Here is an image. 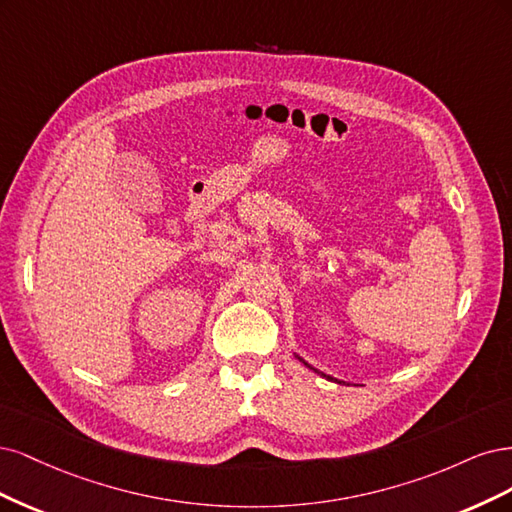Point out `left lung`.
<instances>
[{"mask_svg": "<svg viewBox=\"0 0 512 512\" xmlns=\"http://www.w3.org/2000/svg\"><path fill=\"white\" fill-rule=\"evenodd\" d=\"M300 361H304V359H300ZM304 364H306V361H304ZM306 366H308V364H306ZM308 368H312V366H308ZM312 370H315V368H312ZM315 372H319V370H315ZM319 374H321V376H325L323 372H319ZM325 378H329V381H334V378H332V376H325Z\"/></svg>", "mask_w": 512, "mask_h": 512, "instance_id": "obj_1", "label": "left lung"}]
</instances>
